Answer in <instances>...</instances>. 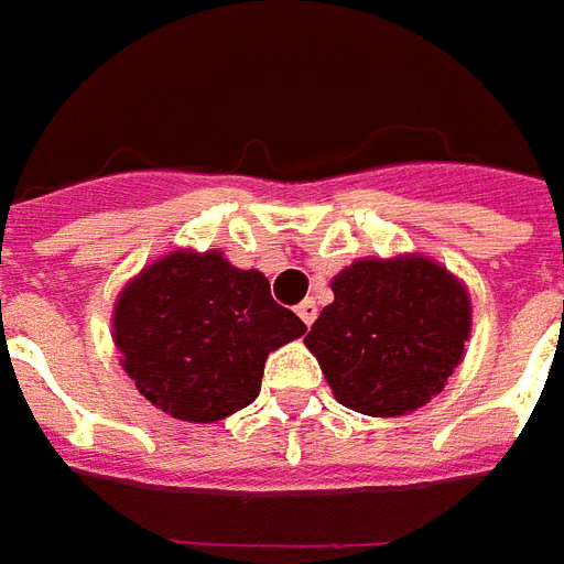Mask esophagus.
<instances>
[{"mask_svg": "<svg viewBox=\"0 0 564 564\" xmlns=\"http://www.w3.org/2000/svg\"><path fill=\"white\" fill-rule=\"evenodd\" d=\"M297 315H301L303 325H313L315 315H318V306H315V301H303L301 306H297Z\"/></svg>", "mask_w": 564, "mask_h": 564, "instance_id": "esophagus-1", "label": "esophagus"}]
</instances>
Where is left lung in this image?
I'll return each mask as SVG.
<instances>
[{
  "label": "left lung",
  "instance_id": "8db88e82",
  "mask_svg": "<svg viewBox=\"0 0 564 564\" xmlns=\"http://www.w3.org/2000/svg\"><path fill=\"white\" fill-rule=\"evenodd\" d=\"M330 291L334 303L303 343L343 406L389 419L441 394L470 339V294L458 275L425 254L358 258Z\"/></svg>",
  "mask_w": 564,
  "mask_h": 564
}]
</instances>
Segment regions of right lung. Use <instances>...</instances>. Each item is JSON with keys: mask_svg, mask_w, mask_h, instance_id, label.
I'll list each match as a JSON object with an SVG mask.
<instances>
[{"mask_svg": "<svg viewBox=\"0 0 564 564\" xmlns=\"http://www.w3.org/2000/svg\"><path fill=\"white\" fill-rule=\"evenodd\" d=\"M258 270L218 249H175L142 267L111 310V339L139 394L182 422H221L261 391L267 355L303 337Z\"/></svg>", "mask_w": 564, "mask_h": 564, "instance_id": "obj_1", "label": "right lung"}]
</instances>
